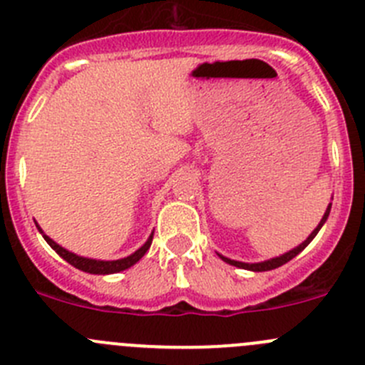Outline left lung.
Segmentation results:
<instances>
[{"label": "left lung", "mask_w": 365, "mask_h": 365, "mask_svg": "<svg viewBox=\"0 0 365 365\" xmlns=\"http://www.w3.org/2000/svg\"><path fill=\"white\" fill-rule=\"evenodd\" d=\"M329 210H331V203H329V205H328V209H326V212H324V216H322L321 223L317 225V229L313 230V232L309 234V236L306 237V240L302 241V243L299 245V247L292 248L290 252H286V254L279 255V257H272V259L261 261V263H241V261H234V259H229V257H225V255H221V254H217V255H220V257H221V259L225 261V263H229V264H232V267H237V268H243V270H250V272H268V270H274V268H279V267H282V264H284V263H288V261H292V259H294L295 255H297V254H301V252L304 250V248L308 247L309 243H312V241H313V237H315L317 234H319V230L322 229V225H324V223H326V220H328V216H329Z\"/></svg>", "instance_id": "1"}]
</instances>
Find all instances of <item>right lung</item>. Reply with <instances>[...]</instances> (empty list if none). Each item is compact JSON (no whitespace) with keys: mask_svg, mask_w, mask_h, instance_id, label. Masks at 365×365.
Returning <instances> with one entry per match:
<instances>
[{"mask_svg":"<svg viewBox=\"0 0 365 365\" xmlns=\"http://www.w3.org/2000/svg\"><path fill=\"white\" fill-rule=\"evenodd\" d=\"M37 229H39V232L43 234L44 241H46V243H48L50 247H52L64 261H68L71 267L79 268V270H83V272H88V274H97V275L118 274V272H122V270H128L129 267H133V264L138 263V261L144 257V254L149 250V247H151V243H153V232H151V236L148 237V241H145V243L142 245L138 250L133 252L131 255H128V257H122V259H117V261H101V259H90V257H83V255H77V254H73V252L66 250V248H63L61 245H57L53 240H50V237L46 236L43 230H41L39 225H37Z\"/></svg>","mask_w":365,"mask_h":365,"instance_id":"add662e5","label":"right lung"}]
</instances>
